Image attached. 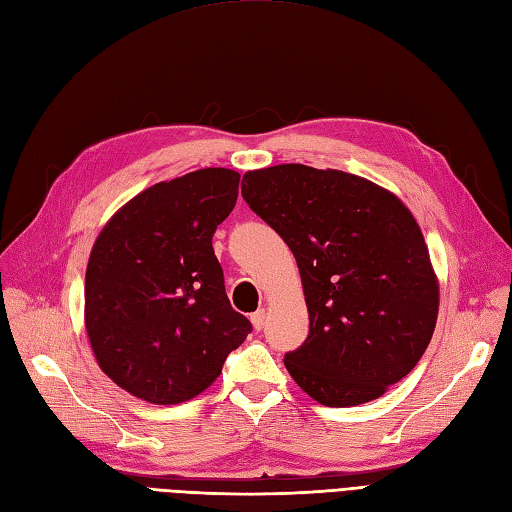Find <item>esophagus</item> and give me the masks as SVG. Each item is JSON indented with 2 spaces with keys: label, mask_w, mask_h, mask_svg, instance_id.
<instances>
[{
  "label": "esophagus",
  "mask_w": 512,
  "mask_h": 512,
  "mask_svg": "<svg viewBox=\"0 0 512 512\" xmlns=\"http://www.w3.org/2000/svg\"><path fill=\"white\" fill-rule=\"evenodd\" d=\"M252 319V326H254V330H263V326H265V319H267V310L265 308H260V310H256V313L249 317Z\"/></svg>",
  "instance_id": "esophagus-1"
}]
</instances>
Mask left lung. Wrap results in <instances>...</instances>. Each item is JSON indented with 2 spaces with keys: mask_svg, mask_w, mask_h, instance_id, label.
Instances as JSON below:
<instances>
[{
  "mask_svg": "<svg viewBox=\"0 0 512 512\" xmlns=\"http://www.w3.org/2000/svg\"><path fill=\"white\" fill-rule=\"evenodd\" d=\"M241 191L302 276L310 332L286 371L323 406L378 400L415 369L439 317L417 219L376 182L297 162L247 171Z\"/></svg>",
  "mask_w": 512,
  "mask_h": 512,
  "instance_id": "8db88e82",
  "label": "left lung"
}]
</instances>
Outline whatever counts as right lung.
Returning a JSON list of instances; mask_svg holds the SVG:
<instances>
[{
  "label": "right lung",
  "mask_w": 512,
  "mask_h": 512,
  "mask_svg": "<svg viewBox=\"0 0 512 512\" xmlns=\"http://www.w3.org/2000/svg\"><path fill=\"white\" fill-rule=\"evenodd\" d=\"M241 176L206 167L158 182L112 215L84 278V326L99 369L143 402H189L252 332L230 306L213 234Z\"/></svg>",
  "instance_id": "right-lung-1"
}]
</instances>
